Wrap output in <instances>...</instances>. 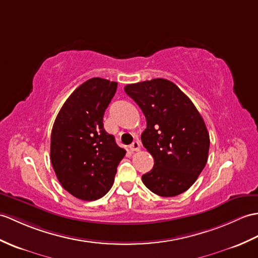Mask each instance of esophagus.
Listing matches in <instances>:
<instances>
[{
    "label": "esophagus",
    "mask_w": 258,
    "mask_h": 258,
    "mask_svg": "<svg viewBox=\"0 0 258 258\" xmlns=\"http://www.w3.org/2000/svg\"><path fill=\"white\" fill-rule=\"evenodd\" d=\"M130 149L132 152H139L141 149V144H140V141H134L133 143H132V145L130 146Z\"/></svg>",
    "instance_id": "1"
}]
</instances>
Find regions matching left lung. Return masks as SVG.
Here are the masks:
<instances>
[{
	"mask_svg": "<svg viewBox=\"0 0 258 258\" xmlns=\"http://www.w3.org/2000/svg\"><path fill=\"white\" fill-rule=\"evenodd\" d=\"M124 90L146 117L142 143L155 164L142 176L144 184L160 197L187 191L205 168L210 147L200 113L175 83L161 78L127 85Z\"/></svg>",
	"mask_w": 258,
	"mask_h": 258,
	"instance_id": "left-lung-1",
	"label": "left lung"
}]
</instances>
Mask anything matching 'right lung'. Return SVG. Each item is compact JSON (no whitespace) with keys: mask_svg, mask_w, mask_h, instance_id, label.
I'll use <instances>...</instances> for the list:
<instances>
[{"mask_svg":"<svg viewBox=\"0 0 258 258\" xmlns=\"http://www.w3.org/2000/svg\"><path fill=\"white\" fill-rule=\"evenodd\" d=\"M117 83L92 78L70 94L59 111L50 137V160L62 188L85 201L103 197L125 156L103 127V115Z\"/></svg>","mask_w":258,"mask_h":258,"instance_id":"obj_1","label":"right lung"}]
</instances>
